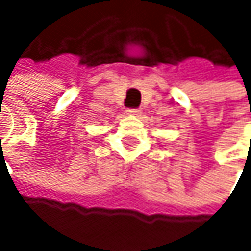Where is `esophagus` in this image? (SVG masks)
<instances>
[{
    "label": "esophagus",
    "instance_id": "1",
    "mask_svg": "<svg viewBox=\"0 0 251 251\" xmlns=\"http://www.w3.org/2000/svg\"><path fill=\"white\" fill-rule=\"evenodd\" d=\"M140 113V109H128V110H127V114H128V116H138Z\"/></svg>",
    "mask_w": 251,
    "mask_h": 251
}]
</instances>
